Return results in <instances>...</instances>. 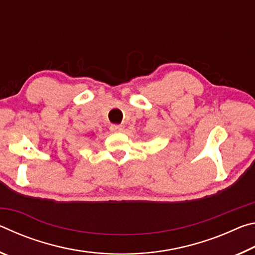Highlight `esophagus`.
<instances>
[{"label":"esophagus","mask_w":255,"mask_h":255,"mask_svg":"<svg viewBox=\"0 0 255 255\" xmlns=\"http://www.w3.org/2000/svg\"><path fill=\"white\" fill-rule=\"evenodd\" d=\"M110 130L111 131H123L124 127L122 126V125H111Z\"/></svg>","instance_id":"obj_1"}]
</instances>
